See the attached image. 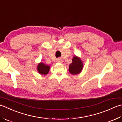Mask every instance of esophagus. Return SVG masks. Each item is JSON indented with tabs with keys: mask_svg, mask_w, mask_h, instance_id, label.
Returning <instances> with one entry per match:
<instances>
[{
	"mask_svg": "<svg viewBox=\"0 0 122 122\" xmlns=\"http://www.w3.org/2000/svg\"><path fill=\"white\" fill-rule=\"evenodd\" d=\"M57 61L58 62H59V63H61V62H62L61 59H60V58H58L57 59Z\"/></svg>",
	"mask_w": 122,
	"mask_h": 122,
	"instance_id": "obj_1",
	"label": "esophagus"
}]
</instances>
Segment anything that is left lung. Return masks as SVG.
<instances>
[{"label": "left lung", "mask_w": 122, "mask_h": 122, "mask_svg": "<svg viewBox=\"0 0 122 122\" xmlns=\"http://www.w3.org/2000/svg\"><path fill=\"white\" fill-rule=\"evenodd\" d=\"M83 68V62L80 58L75 56L72 59V63L69 65V71L73 75L80 73Z\"/></svg>", "instance_id": "obj_1"}]
</instances>
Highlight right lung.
<instances>
[{
	"label": "right lung",
	"instance_id": "right-lung-1",
	"mask_svg": "<svg viewBox=\"0 0 122 122\" xmlns=\"http://www.w3.org/2000/svg\"><path fill=\"white\" fill-rule=\"evenodd\" d=\"M50 69V66L46 65L43 63H39L37 66V71L38 73L41 75H46L48 73Z\"/></svg>",
	"mask_w": 122,
	"mask_h": 122
}]
</instances>
